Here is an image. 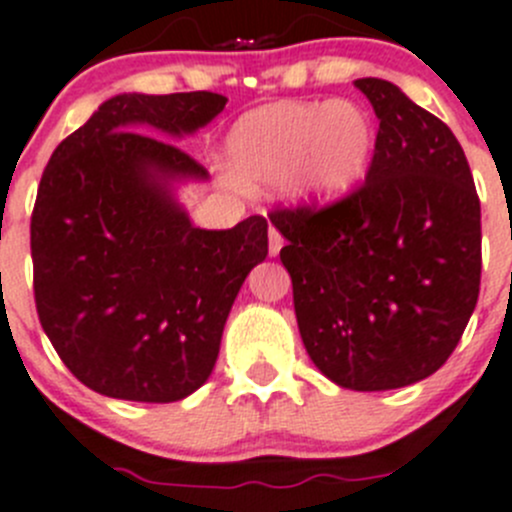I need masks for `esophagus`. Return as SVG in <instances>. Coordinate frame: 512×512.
Here are the masks:
<instances>
[{
  "instance_id": "34e87169",
  "label": "esophagus",
  "mask_w": 512,
  "mask_h": 512,
  "mask_svg": "<svg viewBox=\"0 0 512 512\" xmlns=\"http://www.w3.org/2000/svg\"><path fill=\"white\" fill-rule=\"evenodd\" d=\"M267 237H270V255H278V252L283 250V245H285L283 234H280L278 229L270 224V232H267Z\"/></svg>"
}]
</instances>
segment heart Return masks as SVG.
I'll list each match as a JSON object with an SVG mask.
<instances>
[{"label": "heart", "mask_w": 512, "mask_h": 512, "mask_svg": "<svg viewBox=\"0 0 512 512\" xmlns=\"http://www.w3.org/2000/svg\"><path fill=\"white\" fill-rule=\"evenodd\" d=\"M374 146V121L361 105L283 100L234 123L227 156L242 184L288 179L298 197L331 204L364 179Z\"/></svg>", "instance_id": "obj_1"}]
</instances>
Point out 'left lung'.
Instances as JSON below:
<instances>
[{
  "instance_id": "left-lung-1",
  "label": "left lung",
  "mask_w": 512,
  "mask_h": 512,
  "mask_svg": "<svg viewBox=\"0 0 512 512\" xmlns=\"http://www.w3.org/2000/svg\"><path fill=\"white\" fill-rule=\"evenodd\" d=\"M379 118L366 181L331 204L275 207L305 351L343 389L432 376L480 295V199L460 141L379 78L356 80Z\"/></svg>"
}]
</instances>
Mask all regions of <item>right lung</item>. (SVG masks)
I'll return each mask as SVG.
<instances>
[{
  "mask_svg": "<svg viewBox=\"0 0 512 512\" xmlns=\"http://www.w3.org/2000/svg\"><path fill=\"white\" fill-rule=\"evenodd\" d=\"M224 103L207 90L116 95L42 171L30 222L37 315L62 364L98 394L169 404L197 391L247 272L265 260V217L199 229L166 189L207 169L154 133L197 131Z\"/></svg>",
  "mask_w": 512,
  "mask_h": 512,
  "instance_id": "1",
  "label": "right lung"
}]
</instances>
